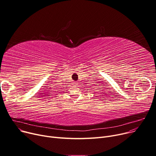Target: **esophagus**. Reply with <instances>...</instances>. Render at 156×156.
<instances>
[{"mask_svg": "<svg viewBox=\"0 0 156 156\" xmlns=\"http://www.w3.org/2000/svg\"><path fill=\"white\" fill-rule=\"evenodd\" d=\"M73 85H74V86H77V83H76V82H74V83H73Z\"/></svg>", "mask_w": 156, "mask_h": 156, "instance_id": "1", "label": "esophagus"}]
</instances>
